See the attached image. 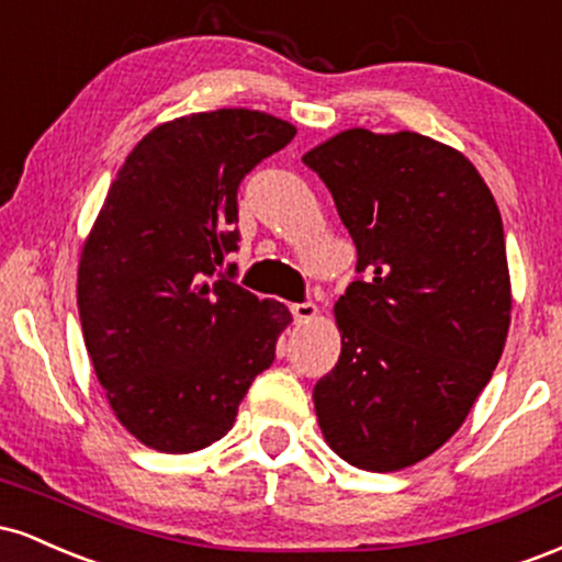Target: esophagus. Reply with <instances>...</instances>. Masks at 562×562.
Wrapping results in <instances>:
<instances>
[{"label": "esophagus", "mask_w": 562, "mask_h": 562, "mask_svg": "<svg viewBox=\"0 0 562 562\" xmlns=\"http://www.w3.org/2000/svg\"><path fill=\"white\" fill-rule=\"evenodd\" d=\"M290 314H293L295 322H308L317 317V306H314L312 301H301V303H293L290 306Z\"/></svg>", "instance_id": "obj_1"}]
</instances>
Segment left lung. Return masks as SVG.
Returning a JSON list of instances; mask_svg holds the SVG:
<instances>
[{"instance_id":"obj_1","label":"left lung","mask_w":562,"mask_h":562,"mask_svg":"<svg viewBox=\"0 0 562 562\" xmlns=\"http://www.w3.org/2000/svg\"><path fill=\"white\" fill-rule=\"evenodd\" d=\"M357 245L338 364L314 385L327 443L391 473L465 423L509 327L505 229L475 166L415 132L351 128L303 156Z\"/></svg>"}]
</instances>
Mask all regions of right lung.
Segmentation results:
<instances>
[{"instance_id":"right-lung-1","label":"right lung","mask_w":562,"mask_h":562,"mask_svg":"<svg viewBox=\"0 0 562 562\" xmlns=\"http://www.w3.org/2000/svg\"><path fill=\"white\" fill-rule=\"evenodd\" d=\"M295 137L243 108L153 128L108 190L79 263V317L115 417L145 447L187 454L232 428L274 362L290 312L224 263L240 243L237 190Z\"/></svg>"}]
</instances>
